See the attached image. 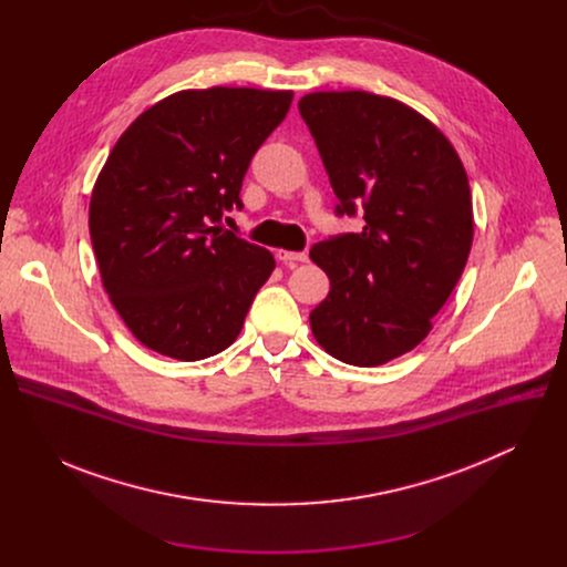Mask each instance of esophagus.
Segmentation results:
<instances>
[{"instance_id":"obj_1","label":"esophagus","mask_w":567,"mask_h":567,"mask_svg":"<svg viewBox=\"0 0 567 567\" xmlns=\"http://www.w3.org/2000/svg\"><path fill=\"white\" fill-rule=\"evenodd\" d=\"M278 260L285 265H296V262H307V254L305 251H287V249H278Z\"/></svg>"}]
</instances>
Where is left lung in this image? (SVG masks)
<instances>
[{
	"label": "left lung",
	"instance_id": "obj_1",
	"mask_svg": "<svg viewBox=\"0 0 567 567\" xmlns=\"http://www.w3.org/2000/svg\"><path fill=\"white\" fill-rule=\"evenodd\" d=\"M337 210L363 230L311 247L330 293L309 313L334 359L372 368L417 348L455 289L473 241V202L451 141L411 105L370 92L298 101Z\"/></svg>",
	"mask_w": 567,
	"mask_h": 567
}]
</instances>
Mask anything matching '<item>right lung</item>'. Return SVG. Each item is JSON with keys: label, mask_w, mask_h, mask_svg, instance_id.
<instances>
[{"label": "right lung", "mask_w": 567, "mask_h": 567, "mask_svg": "<svg viewBox=\"0 0 567 567\" xmlns=\"http://www.w3.org/2000/svg\"><path fill=\"white\" fill-rule=\"evenodd\" d=\"M293 92L184 90L141 112L92 190L90 235L103 287L145 348L179 361L226 350L245 326L274 254L221 230L241 206L251 156Z\"/></svg>", "instance_id": "add662e5"}]
</instances>
